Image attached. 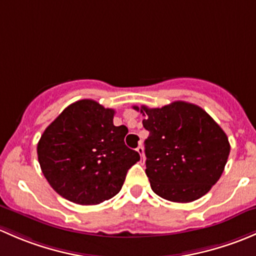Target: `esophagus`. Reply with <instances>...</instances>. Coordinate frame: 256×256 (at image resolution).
I'll list each match as a JSON object with an SVG mask.
<instances>
[{
	"instance_id": "esophagus-1",
	"label": "esophagus",
	"mask_w": 256,
	"mask_h": 256,
	"mask_svg": "<svg viewBox=\"0 0 256 256\" xmlns=\"http://www.w3.org/2000/svg\"><path fill=\"white\" fill-rule=\"evenodd\" d=\"M136 152H139V155H140V158H142V162L144 164V149H143V146H139L138 148H136Z\"/></svg>"
}]
</instances>
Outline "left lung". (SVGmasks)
<instances>
[{
  "label": "left lung",
  "mask_w": 256,
  "mask_h": 256,
  "mask_svg": "<svg viewBox=\"0 0 256 256\" xmlns=\"http://www.w3.org/2000/svg\"><path fill=\"white\" fill-rule=\"evenodd\" d=\"M146 120V174L152 190L171 202L187 204L206 194L228 160V136L196 104L176 101L162 108L133 107Z\"/></svg>",
  "instance_id": "8db88e82"
}]
</instances>
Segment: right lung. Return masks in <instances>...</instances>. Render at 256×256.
<instances>
[{
  "label": "right lung",
  "mask_w": 256,
  "mask_h": 256,
  "mask_svg": "<svg viewBox=\"0 0 256 256\" xmlns=\"http://www.w3.org/2000/svg\"><path fill=\"white\" fill-rule=\"evenodd\" d=\"M114 110L94 100L71 104L46 127L36 146L49 185L74 204L90 206L112 198L128 170L140 160L124 144L126 126L113 124Z\"/></svg>",
  "instance_id": "1"
}]
</instances>
